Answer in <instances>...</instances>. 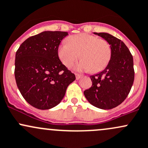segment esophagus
I'll return each instance as SVG.
<instances>
[{
  "mask_svg": "<svg viewBox=\"0 0 148 148\" xmlns=\"http://www.w3.org/2000/svg\"><path fill=\"white\" fill-rule=\"evenodd\" d=\"M80 77V74H75V78L76 80H78L79 78Z\"/></svg>",
  "mask_w": 148,
  "mask_h": 148,
  "instance_id": "34e87169",
  "label": "esophagus"
}]
</instances>
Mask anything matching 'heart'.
<instances>
[{"mask_svg": "<svg viewBox=\"0 0 148 148\" xmlns=\"http://www.w3.org/2000/svg\"><path fill=\"white\" fill-rule=\"evenodd\" d=\"M58 56L67 68H71L80 56L83 60L76 65V70L92 69V72H99L108 65L111 51L106 40L88 33H80L71 36L68 42H62L58 46Z\"/></svg>", "mask_w": 148, "mask_h": 148, "instance_id": "1", "label": "heart"}]
</instances>
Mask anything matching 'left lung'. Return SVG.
<instances>
[{
	"label": "left lung",
	"mask_w": 148,
	"mask_h": 148,
	"mask_svg": "<svg viewBox=\"0 0 148 148\" xmlns=\"http://www.w3.org/2000/svg\"><path fill=\"white\" fill-rule=\"evenodd\" d=\"M110 45L111 57L107 67L91 75L92 86L84 91L91 105L110 110L121 104L128 95L135 78L133 58L125 44L107 33H94Z\"/></svg>",
	"instance_id": "left-lung-1"
}]
</instances>
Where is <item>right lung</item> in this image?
Wrapping results in <instances>:
<instances>
[{
  "mask_svg": "<svg viewBox=\"0 0 148 148\" xmlns=\"http://www.w3.org/2000/svg\"><path fill=\"white\" fill-rule=\"evenodd\" d=\"M68 35L67 32H42L26 39L16 52V84L22 96L34 108L48 110L57 106L75 80L58 56L59 45Z\"/></svg>",
  "mask_w": 148,
  "mask_h": 148,
  "instance_id": "add662e5",
  "label": "right lung"
}]
</instances>
